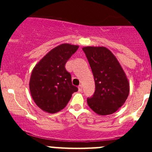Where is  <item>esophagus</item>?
I'll use <instances>...</instances> for the list:
<instances>
[{"mask_svg": "<svg viewBox=\"0 0 152 152\" xmlns=\"http://www.w3.org/2000/svg\"><path fill=\"white\" fill-rule=\"evenodd\" d=\"M78 89H79V92H82V85H79V87H78Z\"/></svg>", "mask_w": 152, "mask_h": 152, "instance_id": "esophagus-1", "label": "esophagus"}]
</instances>
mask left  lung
Listing matches in <instances>:
<instances>
[{
	"label": "left lung",
	"mask_w": 152,
	"mask_h": 152,
	"mask_svg": "<svg viewBox=\"0 0 152 152\" xmlns=\"http://www.w3.org/2000/svg\"><path fill=\"white\" fill-rule=\"evenodd\" d=\"M94 76L96 90L87 104L100 115L115 113L129 93V82L115 55L103 46L82 48Z\"/></svg>",
	"instance_id": "8db88e82"
}]
</instances>
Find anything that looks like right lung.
<instances>
[{"mask_svg": "<svg viewBox=\"0 0 152 152\" xmlns=\"http://www.w3.org/2000/svg\"><path fill=\"white\" fill-rule=\"evenodd\" d=\"M79 45L61 44L50 50L33 68L29 81L31 95L44 112L56 113L65 108L72 94L78 91L72 85L65 64Z\"/></svg>", "mask_w": 152, "mask_h": 152, "instance_id": "add662e5", "label": "right lung"}]
</instances>
